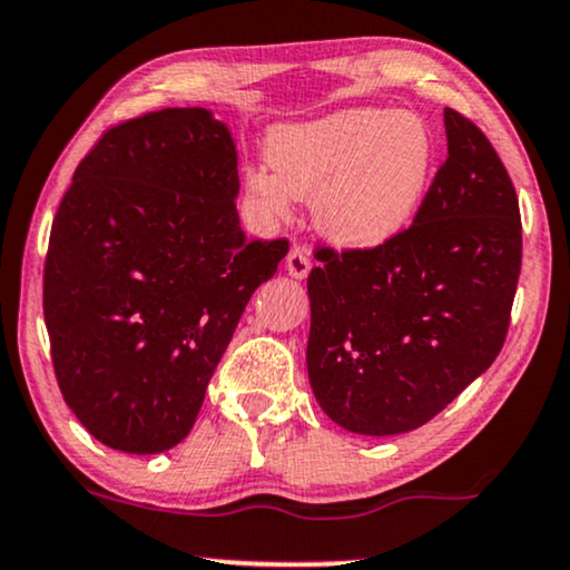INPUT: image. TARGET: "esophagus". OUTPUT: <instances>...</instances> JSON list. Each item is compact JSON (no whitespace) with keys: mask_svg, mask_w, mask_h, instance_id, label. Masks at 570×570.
Returning a JSON list of instances; mask_svg holds the SVG:
<instances>
[{"mask_svg":"<svg viewBox=\"0 0 570 570\" xmlns=\"http://www.w3.org/2000/svg\"><path fill=\"white\" fill-rule=\"evenodd\" d=\"M312 268V261H309V253L304 250V247H292L286 255V271L292 274L294 278H304L309 274Z\"/></svg>","mask_w":570,"mask_h":570,"instance_id":"34e87169","label":"esophagus"}]
</instances>
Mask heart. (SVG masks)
Wrapping results in <instances>:
<instances>
[{"label":"heart","instance_id":"heart-1","mask_svg":"<svg viewBox=\"0 0 570 570\" xmlns=\"http://www.w3.org/2000/svg\"><path fill=\"white\" fill-rule=\"evenodd\" d=\"M436 144L411 110L348 108L276 128L271 170H253L245 196L268 219H286L292 198L315 202V222L341 247H376L413 219L426 194Z\"/></svg>","mask_w":570,"mask_h":570}]
</instances>
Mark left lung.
<instances>
[{"label": "left lung", "mask_w": 570, "mask_h": 570, "mask_svg": "<svg viewBox=\"0 0 570 570\" xmlns=\"http://www.w3.org/2000/svg\"><path fill=\"white\" fill-rule=\"evenodd\" d=\"M446 159L407 229L320 247L307 278V372L346 431L395 436L442 413L495 362L522 271L514 183L480 128L444 110Z\"/></svg>", "instance_id": "obj_1"}]
</instances>
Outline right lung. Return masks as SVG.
I'll return each instance as SVG.
<instances>
[{
    "label": "right lung",
    "mask_w": 570,
    "mask_h": 570,
    "mask_svg": "<svg viewBox=\"0 0 570 570\" xmlns=\"http://www.w3.org/2000/svg\"><path fill=\"white\" fill-rule=\"evenodd\" d=\"M237 149L206 108L108 128L53 216L43 317L56 382L110 449L157 454L194 429L216 364L288 239H247Z\"/></svg>",
    "instance_id": "add662e5"
}]
</instances>
